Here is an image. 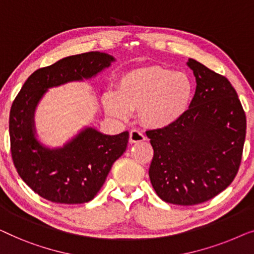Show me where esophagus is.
I'll return each mask as SVG.
<instances>
[{"label":"esophagus","mask_w":254,"mask_h":254,"mask_svg":"<svg viewBox=\"0 0 254 254\" xmlns=\"http://www.w3.org/2000/svg\"><path fill=\"white\" fill-rule=\"evenodd\" d=\"M146 139L145 134L142 133L141 131L137 130V128H133V130L130 131V134H128V140H130L131 144H133V142H140V141H144Z\"/></svg>","instance_id":"1"}]
</instances>
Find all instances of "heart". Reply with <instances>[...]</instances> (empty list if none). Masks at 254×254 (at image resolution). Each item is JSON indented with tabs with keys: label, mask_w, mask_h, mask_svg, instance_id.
Returning a JSON list of instances; mask_svg holds the SVG:
<instances>
[{
	"label": "heart",
	"mask_w": 254,
	"mask_h": 254,
	"mask_svg": "<svg viewBox=\"0 0 254 254\" xmlns=\"http://www.w3.org/2000/svg\"><path fill=\"white\" fill-rule=\"evenodd\" d=\"M194 95L189 74L161 65L138 67L124 73L116 93L105 96V106L117 119H127L138 109V119L148 127L173 126L187 114Z\"/></svg>",
	"instance_id": "1"
}]
</instances>
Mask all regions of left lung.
Segmentation results:
<instances>
[{
  "instance_id": "obj_1",
  "label": "left lung",
  "mask_w": 254,
  "mask_h": 254,
  "mask_svg": "<svg viewBox=\"0 0 254 254\" xmlns=\"http://www.w3.org/2000/svg\"><path fill=\"white\" fill-rule=\"evenodd\" d=\"M197 87L178 122L146 131L154 151L149 180L163 201L192 206L229 187L241 166L246 116L226 77L190 59Z\"/></svg>"
}]
</instances>
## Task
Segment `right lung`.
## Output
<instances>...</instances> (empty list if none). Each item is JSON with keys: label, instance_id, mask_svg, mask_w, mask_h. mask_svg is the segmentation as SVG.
<instances>
[{"label": "right lung", "instance_id": "1", "mask_svg": "<svg viewBox=\"0 0 254 254\" xmlns=\"http://www.w3.org/2000/svg\"><path fill=\"white\" fill-rule=\"evenodd\" d=\"M113 61L99 52L65 57L34 71L13 100L9 116L13 164L21 180L49 201L77 205L94 198L113 163L126 152L128 132L107 135L87 127L63 148H46L33 132L37 103L47 88L91 78Z\"/></svg>", "mask_w": 254, "mask_h": 254}]
</instances>
